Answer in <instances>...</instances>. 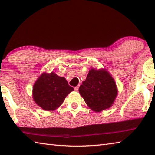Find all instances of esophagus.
<instances>
[{"mask_svg": "<svg viewBox=\"0 0 155 155\" xmlns=\"http://www.w3.org/2000/svg\"><path fill=\"white\" fill-rule=\"evenodd\" d=\"M74 89H75V91H78V89H79V86H77V87H75L74 88Z\"/></svg>", "mask_w": 155, "mask_h": 155, "instance_id": "esophagus-1", "label": "esophagus"}]
</instances>
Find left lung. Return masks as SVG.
<instances>
[{
    "mask_svg": "<svg viewBox=\"0 0 155 155\" xmlns=\"http://www.w3.org/2000/svg\"><path fill=\"white\" fill-rule=\"evenodd\" d=\"M79 92L87 105L95 111L110 107L117 96L115 82L104 70L89 71Z\"/></svg>",
    "mask_w": 155,
    "mask_h": 155,
    "instance_id": "obj_1",
    "label": "left lung"
}]
</instances>
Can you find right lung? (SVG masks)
<instances>
[{
    "instance_id": "1",
    "label": "right lung",
    "mask_w": 155,
    "mask_h": 155,
    "mask_svg": "<svg viewBox=\"0 0 155 155\" xmlns=\"http://www.w3.org/2000/svg\"><path fill=\"white\" fill-rule=\"evenodd\" d=\"M73 90L64 78L53 72L43 73L33 87V98L43 109L53 111L63 103L66 96Z\"/></svg>"
}]
</instances>
